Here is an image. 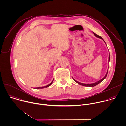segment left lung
<instances>
[{"label": "left lung", "instance_id": "1", "mask_svg": "<svg viewBox=\"0 0 126 126\" xmlns=\"http://www.w3.org/2000/svg\"><path fill=\"white\" fill-rule=\"evenodd\" d=\"M93 32V33L94 34V35H95V36H96L97 37H98V38H100L102 39L104 41V40L103 39V38H102L100 36L97 35L96 33H94V32ZM104 42H105V41H104ZM105 44H106V43H105ZM109 60H110V56H109V57H108V62H109ZM107 73H108V70H107V73H106L105 76L102 79H101L100 80H98V81H97V82H94V83H80V82H79V81L76 80H75V79H74L73 78V79L74 80L75 82H76L77 83H78V84H79V85H81V86H85V87H94V86L97 85L98 84H99V83H100L101 82H102V81L106 78V76H107Z\"/></svg>", "mask_w": 126, "mask_h": 126}]
</instances>
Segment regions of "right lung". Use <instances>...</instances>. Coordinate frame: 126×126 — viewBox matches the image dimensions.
Instances as JSON below:
<instances>
[{
    "mask_svg": "<svg viewBox=\"0 0 126 126\" xmlns=\"http://www.w3.org/2000/svg\"><path fill=\"white\" fill-rule=\"evenodd\" d=\"M53 80H52V81L50 83H49V85H47V86H45V87H38V88H35L34 89H44V88H47V87H49L50 86H51V85L52 84V82H53Z\"/></svg>",
    "mask_w": 126,
    "mask_h": 126,
    "instance_id": "obj_1",
    "label": "right lung"
}]
</instances>
